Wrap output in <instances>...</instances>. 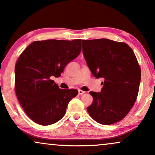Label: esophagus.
Listing matches in <instances>:
<instances>
[{
  "label": "esophagus",
  "mask_w": 155,
  "mask_h": 155,
  "mask_svg": "<svg viewBox=\"0 0 155 155\" xmlns=\"http://www.w3.org/2000/svg\"><path fill=\"white\" fill-rule=\"evenodd\" d=\"M85 93V92L84 91H82V90H78V94H79V95H82L83 94H84Z\"/></svg>",
  "instance_id": "obj_1"
}]
</instances>
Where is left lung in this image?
Listing matches in <instances>:
<instances>
[{"label": "left lung", "mask_w": 155, "mask_h": 155, "mask_svg": "<svg viewBox=\"0 0 155 155\" xmlns=\"http://www.w3.org/2000/svg\"><path fill=\"white\" fill-rule=\"evenodd\" d=\"M82 44L91 73L104 79L100 92H90L93 102L87 110L99 124H115L128 114L136 101L141 79L136 57L123 42L99 39L82 40Z\"/></svg>", "instance_id": "left-lung-1"}]
</instances>
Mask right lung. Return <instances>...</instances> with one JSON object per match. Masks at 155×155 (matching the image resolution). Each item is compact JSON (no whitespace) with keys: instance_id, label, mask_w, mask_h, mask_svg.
Listing matches in <instances>:
<instances>
[{"instance_id":"1","label":"right lung","mask_w":155,"mask_h":155,"mask_svg":"<svg viewBox=\"0 0 155 155\" xmlns=\"http://www.w3.org/2000/svg\"><path fill=\"white\" fill-rule=\"evenodd\" d=\"M81 39L36 41L22 53L15 68V90L19 102L33 121L48 126L64 116L75 89L64 90L51 80L81 52Z\"/></svg>"}]
</instances>
